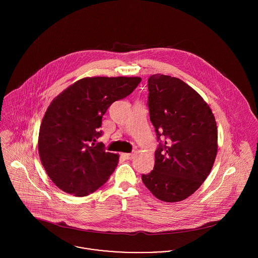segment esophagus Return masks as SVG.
<instances>
[{
  "mask_svg": "<svg viewBox=\"0 0 258 258\" xmlns=\"http://www.w3.org/2000/svg\"><path fill=\"white\" fill-rule=\"evenodd\" d=\"M135 152H133V153H129V154H127V153H124V154H122V157L124 158V159H126V160H132V159H134V157H135Z\"/></svg>",
  "mask_w": 258,
  "mask_h": 258,
  "instance_id": "obj_1",
  "label": "esophagus"
}]
</instances>
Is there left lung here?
I'll return each mask as SVG.
<instances>
[{
    "mask_svg": "<svg viewBox=\"0 0 258 258\" xmlns=\"http://www.w3.org/2000/svg\"><path fill=\"white\" fill-rule=\"evenodd\" d=\"M148 90L150 120L160 144L154 170L142 175V181L163 202L184 201L205 182L214 166L217 122L203 97L177 77L153 74Z\"/></svg>",
    "mask_w": 258,
    "mask_h": 258,
    "instance_id": "left-lung-1",
    "label": "left lung"
}]
</instances>
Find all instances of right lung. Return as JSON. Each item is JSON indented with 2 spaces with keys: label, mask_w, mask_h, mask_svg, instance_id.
Instances as JSON below:
<instances>
[{
  "label": "right lung",
  "mask_w": 258,
  "mask_h": 258,
  "mask_svg": "<svg viewBox=\"0 0 258 258\" xmlns=\"http://www.w3.org/2000/svg\"><path fill=\"white\" fill-rule=\"evenodd\" d=\"M141 77H85L49 104L38 134L41 164L61 190L85 197L105 184L119 156L95 144L111 104L133 92Z\"/></svg>",
  "instance_id": "obj_1"
}]
</instances>
